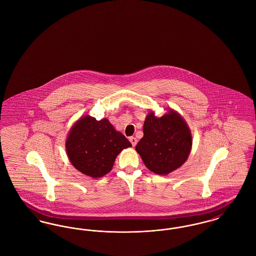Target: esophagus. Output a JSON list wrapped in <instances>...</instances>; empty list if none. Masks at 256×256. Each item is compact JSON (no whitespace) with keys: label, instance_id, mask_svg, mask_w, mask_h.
Returning a JSON list of instances; mask_svg holds the SVG:
<instances>
[{"label":"esophagus","instance_id":"34e87169","mask_svg":"<svg viewBox=\"0 0 256 256\" xmlns=\"http://www.w3.org/2000/svg\"><path fill=\"white\" fill-rule=\"evenodd\" d=\"M129 140L131 142V144H132V146H134L136 144V142H138V140H136V138L134 136H130V138H129Z\"/></svg>","mask_w":256,"mask_h":256}]
</instances>
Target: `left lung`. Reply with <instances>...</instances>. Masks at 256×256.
I'll use <instances>...</instances> for the list:
<instances>
[{"label":"left lung","instance_id":"8db88e82","mask_svg":"<svg viewBox=\"0 0 256 256\" xmlns=\"http://www.w3.org/2000/svg\"><path fill=\"white\" fill-rule=\"evenodd\" d=\"M192 144L188 125L177 112L172 110L162 118L150 112L136 150L151 172L168 174L186 162Z\"/></svg>","mask_w":256,"mask_h":256}]
</instances>
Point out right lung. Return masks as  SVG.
Here are the masks:
<instances>
[{"mask_svg":"<svg viewBox=\"0 0 256 256\" xmlns=\"http://www.w3.org/2000/svg\"><path fill=\"white\" fill-rule=\"evenodd\" d=\"M131 142L114 130L107 118L84 116L71 129L66 140L68 158L84 174L102 177L110 172L116 156Z\"/></svg>","mask_w":256,"mask_h":256,"instance_id":"right-lung-1","label":"right lung"}]
</instances>
